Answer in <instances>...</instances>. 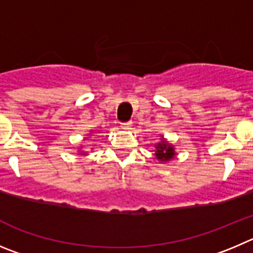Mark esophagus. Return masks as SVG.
I'll return each instance as SVG.
<instances>
[{
  "mask_svg": "<svg viewBox=\"0 0 253 253\" xmlns=\"http://www.w3.org/2000/svg\"><path fill=\"white\" fill-rule=\"evenodd\" d=\"M122 127H124V128H126V129H129L132 127V122L129 121V122H126V124H122Z\"/></svg>",
  "mask_w": 253,
  "mask_h": 253,
  "instance_id": "1",
  "label": "esophagus"
}]
</instances>
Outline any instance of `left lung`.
I'll return each mask as SVG.
<instances>
[{"label":"left lung","mask_w":253,"mask_h":253,"mask_svg":"<svg viewBox=\"0 0 253 253\" xmlns=\"http://www.w3.org/2000/svg\"><path fill=\"white\" fill-rule=\"evenodd\" d=\"M154 151L155 156H156V159H158L161 164L171 161L172 159H175V156H176L174 145L170 143L163 135L160 136V141H159L158 143H155Z\"/></svg>","instance_id":"obj_1"}]
</instances>
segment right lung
Returning <instances> with one entry per match:
<instances>
[{
    "label": "right lung",
    "mask_w": 253,
    "mask_h": 253,
    "mask_svg": "<svg viewBox=\"0 0 253 253\" xmlns=\"http://www.w3.org/2000/svg\"><path fill=\"white\" fill-rule=\"evenodd\" d=\"M93 133H94V132H93V131H89V133H88V137H89V136H92L93 135ZM84 146H87V145H81V146H79V149H78V151L79 152H82V154L81 155H87V154H85V152H84L83 151V149H84Z\"/></svg>",
    "instance_id": "right-lung-1"
}]
</instances>
